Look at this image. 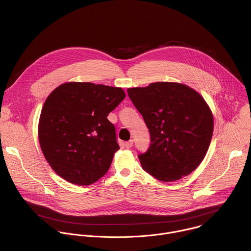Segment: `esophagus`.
Returning <instances> with one entry per match:
<instances>
[{"label": "esophagus", "mask_w": 251, "mask_h": 251, "mask_svg": "<svg viewBox=\"0 0 251 251\" xmlns=\"http://www.w3.org/2000/svg\"><path fill=\"white\" fill-rule=\"evenodd\" d=\"M132 145H133V140H129V141H127V142L125 143L126 148H127V149H130V148L132 147Z\"/></svg>", "instance_id": "34e87169"}]
</instances>
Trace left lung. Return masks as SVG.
I'll return each instance as SVG.
<instances>
[{
  "label": "left lung",
  "mask_w": 251,
  "mask_h": 251,
  "mask_svg": "<svg viewBox=\"0 0 251 251\" xmlns=\"http://www.w3.org/2000/svg\"><path fill=\"white\" fill-rule=\"evenodd\" d=\"M151 134L148 151L138 155L142 168L161 181L181 179L204 159L212 140L214 117L195 90L174 82L127 89Z\"/></svg>",
  "instance_id": "8db88e82"
}]
</instances>
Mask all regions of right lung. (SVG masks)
I'll return each instance as SVG.
<instances>
[{
  "mask_svg": "<svg viewBox=\"0 0 251 251\" xmlns=\"http://www.w3.org/2000/svg\"><path fill=\"white\" fill-rule=\"evenodd\" d=\"M126 94L122 88L68 82L46 99L38 140L51 168L63 179L90 185L103 177L120 149L108 114Z\"/></svg>",
  "mask_w": 251,
  "mask_h": 251,
  "instance_id": "obj_1",
  "label": "right lung"
}]
</instances>
